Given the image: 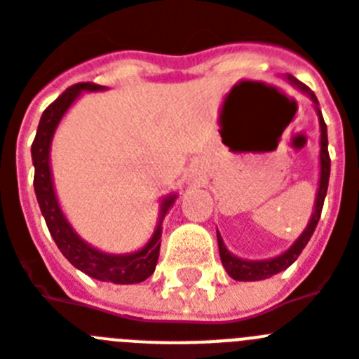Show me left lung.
<instances>
[{"label": "left lung", "mask_w": 359, "mask_h": 359, "mask_svg": "<svg viewBox=\"0 0 359 359\" xmlns=\"http://www.w3.org/2000/svg\"><path fill=\"white\" fill-rule=\"evenodd\" d=\"M292 82L299 87L301 91H305L306 95L312 98V102L318 104V98L305 83L297 82L294 76H288ZM318 109V107H316ZM319 114V126H321V177H319V189H318V198H316V210L314 215L310 219V224L306 226V230L301 233L299 239L294 243L288 252H285L283 255L276 259H268V261H243V259L231 255L228 250H226L224 243H222L221 236L217 233V243H219V254H221L222 266L226 268V272L230 273L236 281H261V279H266V277H272L276 273L287 270L297 257L303 252V248L306 246V243L310 241L312 233H314L316 226L319 222V217H321V210H323L325 195H327L328 188V177H330V156H328V138H327V123H325L323 116H321V111L318 109Z\"/></svg>", "instance_id": "1"}]
</instances>
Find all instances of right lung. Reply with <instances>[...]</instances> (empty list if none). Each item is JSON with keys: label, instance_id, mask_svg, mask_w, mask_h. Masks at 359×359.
<instances>
[{"label": "right lung", "instance_id": "obj_1", "mask_svg": "<svg viewBox=\"0 0 359 359\" xmlns=\"http://www.w3.org/2000/svg\"><path fill=\"white\" fill-rule=\"evenodd\" d=\"M105 89L104 86H96L91 82L74 83L69 89L53 102V104L43 111L40 123H38V131H36L34 142H32V164H34V191L40 210L45 217L47 228H49L50 236L54 243L60 248L69 263L82 270L87 276L95 277L98 281H111L116 285H133L140 283L155 272L156 261H158V252H161V233L162 228L158 224L155 236L151 241L138 250L135 254L128 255H109L102 254L98 250L83 243L80 237L72 231L69 222L65 221L62 210L58 206L56 195L53 189V179H50V168H49V146L50 138H53L54 129L69 109V105L76 100V96L82 91H100ZM175 197H168L162 203V219H164L168 208ZM161 219V221H162Z\"/></svg>", "mask_w": 359, "mask_h": 359}]
</instances>
